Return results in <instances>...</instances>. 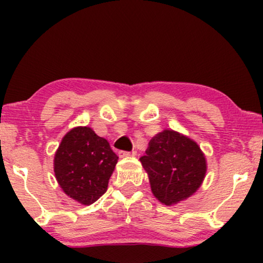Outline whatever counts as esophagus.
<instances>
[{"mask_svg": "<svg viewBox=\"0 0 263 263\" xmlns=\"http://www.w3.org/2000/svg\"><path fill=\"white\" fill-rule=\"evenodd\" d=\"M136 154L135 151H133V152H127V151H120L118 152V156L120 158H125V157H134Z\"/></svg>", "mask_w": 263, "mask_h": 263, "instance_id": "obj_1", "label": "esophagus"}]
</instances>
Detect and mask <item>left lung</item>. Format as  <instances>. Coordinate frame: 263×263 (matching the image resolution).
<instances>
[{"label": "left lung", "mask_w": 263, "mask_h": 263, "mask_svg": "<svg viewBox=\"0 0 263 263\" xmlns=\"http://www.w3.org/2000/svg\"><path fill=\"white\" fill-rule=\"evenodd\" d=\"M140 161L148 175L153 195L166 206L192 196L202 184L207 171L199 145L171 129L153 136Z\"/></svg>", "instance_id": "1"}]
</instances>
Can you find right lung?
<instances>
[{"instance_id": "right-lung-1", "label": "right lung", "mask_w": 263, "mask_h": 263, "mask_svg": "<svg viewBox=\"0 0 263 263\" xmlns=\"http://www.w3.org/2000/svg\"><path fill=\"white\" fill-rule=\"evenodd\" d=\"M117 160L107 140L89 127H77L61 141L53 159V171L63 192L88 206L107 190Z\"/></svg>"}]
</instances>
